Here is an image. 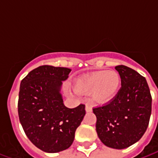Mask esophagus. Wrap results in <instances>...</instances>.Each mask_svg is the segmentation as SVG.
Here are the masks:
<instances>
[{"instance_id":"obj_1","label":"esophagus","mask_w":158,"mask_h":158,"mask_svg":"<svg viewBox=\"0 0 158 158\" xmlns=\"http://www.w3.org/2000/svg\"><path fill=\"white\" fill-rule=\"evenodd\" d=\"M85 110L87 113H89V112H91V111H92V107H91V106H90V105H89V104H86Z\"/></svg>"}]
</instances>
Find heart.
Wrapping results in <instances>:
<instances>
[{
    "instance_id": "obj_1",
    "label": "heart",
    "mask_w": 158,
    "mask_h": 158,
    "mask_svg": "<svg viewBox=\"0 0 158 158\" xmlns=\"http://www.w3.org/2000/svg\"><path fill=\"white\" fill-rule=\"evenodd\" d=\"M121 77L115 71L101 70L81 76L76 80L78 91L91 93L94 102L105 104L113 100L120 89Z\"/></svg>"
}]
</instances>
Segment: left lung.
I'll list each match as a JSON object with an SVG mask.
<instances>
[{
    "instance_id": "obj_1",
    "label": "left lung",
    "mask_w": 158,
    "mask_h": 158,
    "mask_svg": "<svg viewBox=\"0 0 158 158\" xmlns=\"http://www.w3.org/2000/svg\"><path fill=\"white\" fill-rule=\"evenodd\" d=\"M121 77L116 97L93 107L96 132L102 142L114 149H124L140 139L152 113V95L145 77L127 66L115 67Z\"/></svg>"
}]
</instances>
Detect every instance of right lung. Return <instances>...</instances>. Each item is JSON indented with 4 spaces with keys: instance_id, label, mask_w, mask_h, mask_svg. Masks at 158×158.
Listing matches in <instances>:
<instances>
[{
    "instance_id": "add662e5",
    "label": "right lung",
    "mask_w": 158,
    "mask_h": 158,
    "mask_svg": "<svg viewBox=\"0 0 158 158\" xmlns=\"http://www.w3.org/2000/svg\"><path fill=\"white\" fill-rule=\"evenodd\" d=\"M71 69L40 66L23 78L19 89V121L29 140L45 152L69 148L85 115V105L64 106L60 88Z\"/></svg>"
}]
</instances>
